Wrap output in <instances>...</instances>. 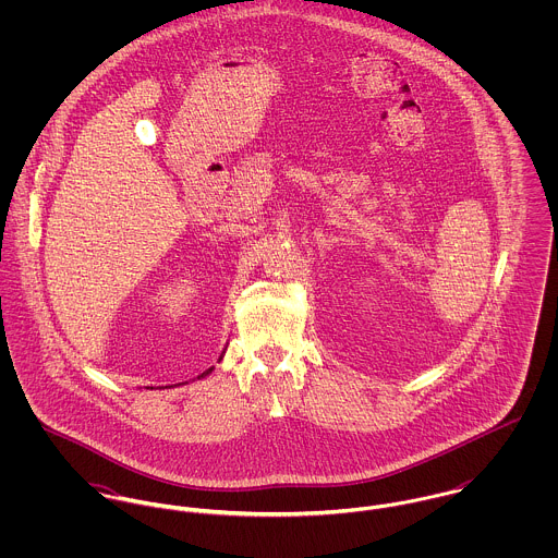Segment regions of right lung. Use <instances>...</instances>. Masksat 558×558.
<instances>
[{"instance_id": "right-lung-1", "label": "right lung", "mask_w": 558, "mask_h": 558, "mask_svg": "<svg viewBox=\"0 0 558 558\" xmlns=\"http://www.w3.org/2000/svg\"><path fill=\"white\" fill-rule=\"evenodd\" d=\"M208 372H210V369H208ZM208 372H204V374H202V376H206V374H208Z\"/></svg>"}]
</instances>
